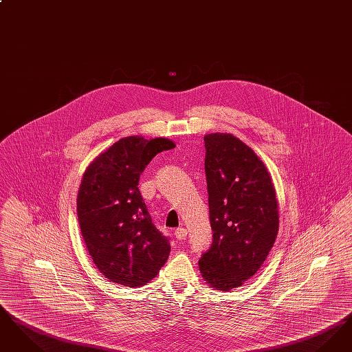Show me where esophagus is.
I'll return each instance as SVG.
<instances>
[{
  "instance_id": "1",
  "label": "esophagus",
  "mask_w": 352,
  "mask_h": 352,
  "mask_svg": "<svg viewBox=\"0 0 352 352\" xmlns=\"http://www.w3.org/2000/svg\"><path fill=\"white\" fill-rule=\"evenodd\" d=\"M174 234H175V237H177L178 240H184V239L187 237V230H184V228H177Z\"/></svg>"
}]
</instances>
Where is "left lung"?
<instances>
[{"label": "left lung", "mask_w": 352, "mask_h": 352, "mask_svg": "<svg viewBox=\"0 0 352 352\" xmlns=\"http://www.w3.org/2000/svg\"><path fill=\"white\" fill-rule=\"evenodd\" d=\"M212 244L199 258L218 290L240 286L267 260L278 231L276 191L263 161L232 134L204 135Z\"/></svg>", "instance_id": "left-lung-1"}]
</instances>
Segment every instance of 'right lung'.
Returning a JSON list of instances; mask_svg holds the SVG:
<instances>
[{
    "instance_id": "add662e5",
    "label": "right lung",
    "mask_w": 352,
    "mask_h": 352,
    "mask_svg": "<svg viewBox=\"0 0 352 352\" xmlns=\"http://www.w3.org/2000/svg\"><path fill=\"white\" fill-rule=\"evenodd\" d=\"M174 146L166 138L125 137L84 173L76 203L82 236L95 265L116 284H148L168 261L170 239L153 224L138 181L153 157Z\"/></svg>"
}]
</instances>
